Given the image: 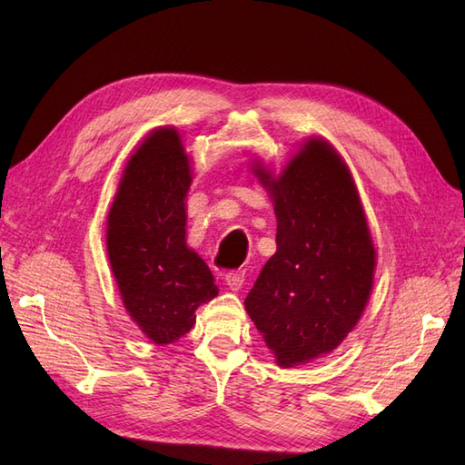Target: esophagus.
<instances>
[{"instance_id":"obj_1","label":"esophagus","mask_w":465,"mask_h":465,"mask_svg":"<svg viewBox=\"0 0 465 465\" xmlns=\"http://www.w3.org/2000/svg\"><path fill=\"white\" fill-rule=\"evenodd\" d=\"M224 281H227L231 291H241L242 283H244V272H229L227 275H224Z\"/></svg>"}]
</instances>
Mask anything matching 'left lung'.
<instances>
[{
	"label": "left lung",
	"mask_w": 465,
	"mask_h": 465,
	"mask_svg": "<svg viewBox=\"0 0 465 465\" xmlns=\"http://www.w3.org/2000/svg\"><path fill=\"white\" fill-rule=\"evenodd\" d=\"M254 174L277 217V252L244 301L279 367L331 353L369 302L376 250L355 180L326 139L311 137L277 178Z\"/></svg>",
	"instance_id": "left-lung-1"
}]
</instances>
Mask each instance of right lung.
Wrapping results in <instances>:
<instances>
[{
  "mask_svg": "<svg viewBox=\"0 0 465 465\" xmlns=\"http://www.w3.org/2000/svg\"><path fill=\"white\" fill-rule=\"evenodd\" d=\"M190 159L174 128L151 132L124 168L106 250L125 311L153 343L188 333L195 308L217 297L205 262L186 246Z\"/></svg>",
  "mask_w": 465,
  "mask_h": 465,
  "instance_id": "right-lung-1",
  "label": "right lung"
}]
</instances>
